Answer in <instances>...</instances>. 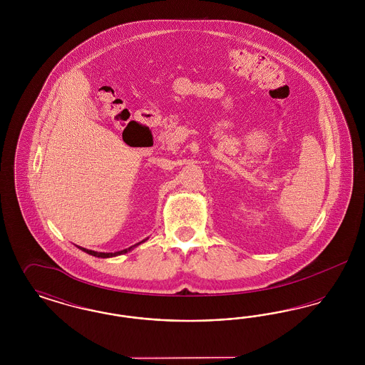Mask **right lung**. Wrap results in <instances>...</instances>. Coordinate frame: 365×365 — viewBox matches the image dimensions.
Instances as JSON below:
<instances>
[{
    "label": "right lung",
    "instance_id": "obj_1",
    "mask_svg": "<svg viewBox=\"0 0 365 365\" xmlns=\"http://www.w3.org/2000/svg\"><path fill=\"white\" fill-rule=\"evenodd\" d=\"M145 241H148V238L146 240H143V241H140V242L135 243V245H133V246H130V247H127V249H123V250H119V252H115V253H104V252H94V250H88V249H85V247H81V246H78L81 250H83V252H86L88 255H91V256H96V257H101V259H108V257H115V256H120V255H125L127 252H130V250H133L134 247H137L138 245H140L142 242H145Z\"/></svg>",
    "mask_w": 365,
    "mask_h": 365
}]
</instances>
